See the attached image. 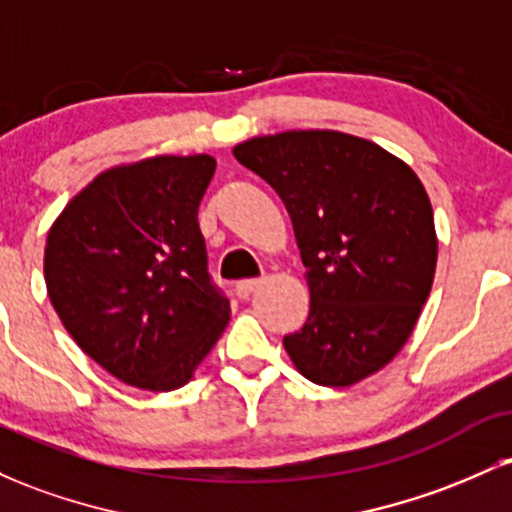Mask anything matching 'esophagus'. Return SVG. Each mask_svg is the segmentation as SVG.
Segmentation results:
<instances>
[{
    "label": "esophagus",
    "mask_w": 512,
    "mask_h": 512,
    "mask_svg": "<svg viewBox=\"0 0 512 512\" xmlns=\"http://www.w3.org/2000/svg\"><path fill=\"white\" fill-rule=\"evenodd\" d=\"M262 286V279H243V281H238L236 284V293H238V298H250L252 293H255L257 289H260Z\"/></svg>",
    "instance_id": "1"
}]
</instances>
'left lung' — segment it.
Here are the masks:
<instances>
[{
    "instance_id": "1",
    "label": "left lung",
    "mask_w": 512,
    "mask_h": 512,
    "mask_svg": "<svg viewBox=\"0 0 512 512\" xmlns=\"http://www.w3.org/2000/svg\"><path fill=\"white\" fill-rule=\"evenodd\" d=\"M233 156L289 211L310 313L284 349L315 385L349 387L399 354L436 274L433 209L416 173L383 146L332 129L238 144Z\"/></svg>"
}]
</instances>
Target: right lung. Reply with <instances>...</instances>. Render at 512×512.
<instances>
[{"instance_id":"1","label":"right lung","mask_w":512,"mask_h":512,"mask_svg":"<svg viewBox=\"0 0 512 512\" xmlns=\"http://www.w3.org/2000/svg\"><path fill=\"white\" fill-rule=\"evenodd\" d=\"M216 161L156 156L98 175L45 245L52 308L86 356L122 383L178 390L228 325L211 281L199 202Z\"/></svg>"}]
</instances>
